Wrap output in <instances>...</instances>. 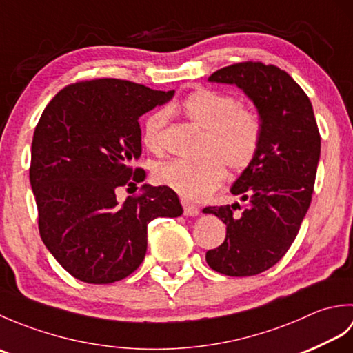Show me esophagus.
Segmentation results:
<instances>
[{
  "label": "esophagus",
  "instance_id": "obj_1",
  "mask_svg": "<svg viewBox=\"0 0 353 353\" xmlns=\"http://www.w3.org/2000/svg\"><path fill=\"white\" fill-rule=\"evenodd\" d=\"M182 206H183V215L186 216H196L200 212V209L188 200H182Z\"/></svg>",
  "mask_w": 353,
  "mask_h": 353
}]
</instances>
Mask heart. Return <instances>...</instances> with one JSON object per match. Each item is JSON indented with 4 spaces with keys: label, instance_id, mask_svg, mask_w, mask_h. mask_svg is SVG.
Returning <instances> with one entry per match:
<instances>
[{
    "label": "heart",
    "instance_id": "heart-1",
    "mask_svg": "<svg viewBox=\"0 0 353 353\" xmlns=\"http://www.w3.org/2000/svg\"><path fill=\"white\" fill-rule=\"evenodd\" d=\"M181 112L191 123L203 129L200 156L196 161L174 159L157 165L154 181L179 196L201 200L219 188L228 168L239 171L249 167L261 141V119L253 109L241 106L232 95L200 88L170 108ZM167 112L148 115L142 129L147 148L159 150L167 124Z\"/></svg>",
    "mask_w": 353,
    "mask_h": 353
}]
</instances>
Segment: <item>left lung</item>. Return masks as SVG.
Returning a JSON list of instances; mask_svg holds the SVG:
<instances>
[{"instance_id": "left-lung-1", "label": "left lung", "mask_w": 353, "mask_h": 353, "mask_svg": "<svg viewBox=\"0 0 353 353\" xmlns=\"http://www.w3.org/2000/svg\"><path fill=\"white\" fill-rule=\"evenodd\" d=\"M211 83L235 85L261 119L256 156L230 192L239 203L205 208L226 224V239L206 252V262L226 276H254L279 262L294 241L316 182L320 133L303 89L274 65L243 62L215 71Z\"/></svg>"}]
</instances>
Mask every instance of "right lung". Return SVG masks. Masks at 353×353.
I'll return each mask as SVG.
<instances>
[{"label":"right lung","instance_id":"1","mask_svg":"<svg viewBox=\"0 0 353 353\" xmlns=\"http://www.w3.org/2000/svg\"><path fill=\"white\" fill-rule=\"evenodd\" d=\"M172 95L97 79L63 88L42 112L30 165L39 234L76 279H124L144 261L148 223L182 215L177 194L167 186L144 185L139 197L117 199L119 186L145 179L144 170L130 167L142 152L139 117Z\"/></svg>","mask_w":353,"mask_h":353}]
</instances>
